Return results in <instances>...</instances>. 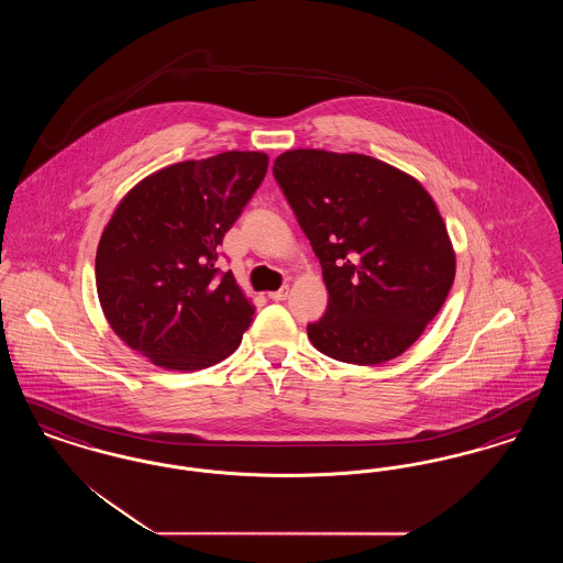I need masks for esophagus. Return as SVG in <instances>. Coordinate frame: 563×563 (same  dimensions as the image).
Returning <instances> with one entry per match:
<instances>
[{
  "instance_id": "34e87169",
  "label": "esophagus",
  "mask_w": 563,
  "mask_h": 563,
  "mask_svg": "<svg viewBox=\"0 0 563 563\" xmlns=\"http://www.w3.org/2000/svg\"><path fill=\"white\" fill-rule=\"evenodd\" d=\"M268 297L272 301H283V299H287V297H289V287L285 285V287H280L278 291H272V294H268Z\"/></svg>"
}]
</instances>
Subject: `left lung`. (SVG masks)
<instances>
[{
  "label": "left lung",
  "instance_id": "1",
  "mask_svg": "<svg viewBox=\"0 0 563 563\" xmlns=\"http://www.w3.org/2000/svg\"><path fill=\"white\" fill-rule=\"evenodd\" d=\"M272 170L329 291L324 317L308 324L310 342L342 363L397 358L454 283V246L429 191L363 154L289 150Z\"/></svg>",
  "mask_w": 563,
  "mask_h": 563
}]
</instances>
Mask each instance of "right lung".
<instances>
[{
	"label": "right lung",
	"instance_id": "1",
	"mask_svg": "<svg viewBox=\"0 0 563 563\" xmlns=\"http://www.w3.org/2000/svg\"><path fill=\"white\" fill-rule=\"evenodd\" d=\"M266 170L262 152L177 162L139 181L111 214L97 294L115 335L154 365L196 372L241 346L255 306L214 266L217 246Z\"/></svg>",
	"mask_w": 563,
	"mask_h": 563
}]
</instances>
